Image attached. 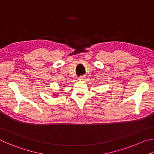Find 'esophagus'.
<instances>
[{
	"label": "esophagus",
	"instance_id": "34e87169",
	"mask_svg": "<svg viewBox=\"0 0 154 154\" xmlns=\"http://www.w3.org/2000/svg\"><path fill=\"white\" fill-rule=\"evenodd\" d=\"M79 80H84V79H85V76L84 75H83V76H81V77H79Z\"/></svg>",
	"mask_w": 154,
	"mask_h": 154
}]
</instances>
